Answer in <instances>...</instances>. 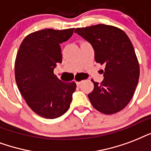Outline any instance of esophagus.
I'll return each mask as SVG.
<instances>
[{
    "label": "esophagus",
    "mask_w": 151,
    "mask_h": 151,
    "mask_svg": "<svg viewBox=\"0 0 151 151\" xmlns=\"http://www.w3.org/2000/svg\"><path fill=\"white\" fill-rule=\"evenodd\" d=\"M83 82V80H79V81H76V84L79 86V85H80Z\"/></svg>",
    "instance_id": "34e87169"
}]
</instances>
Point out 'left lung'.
I'll list each match as a JSON object with an SVG mask.
<instances>
[{"label":"left lung","instance_id":"1","mask_svg":"<svg viewBox=\"0 0 151 151\" xmlns=\"http://www.w3.org/2000/svg\"><path fill=\"white\" fill-rule=\"evenodd\" d=\"M75 32L91 44L95 61L106 66L103 81L91 80L94 90L88 94L91 105L104 114L122 110L133 97L139 78L131 40L121 29L106 24L76 28Z\"/></svg>","mask_w":151,"mask_h":151}]
</instances>
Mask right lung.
<instances>
[{"label": "right lung", "mask_w": 151, "mask_h": 151, "mask_svg": "<svg viewBox=\"0 0 151 151\" xmlns=\"http://www.w3.org/2000/svg\"><path fill=\"white\" fill-rule=\"evenodd\" d=\"M74 28L44 29L29 34L19 48L15 77L28 106L38 115L54 119L67 112L76 91L74 81L65 83L53 73L62 61L60 43L71 38Z\"/></svg>", "instance_id": "obj_1"}]
</instances>
